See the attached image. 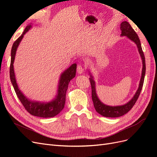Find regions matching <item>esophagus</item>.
Returning <instances> with one entry per match:
<instances>
[{"mask_svg": "<svg viewBox=\"0 0 157 157\" xmlns=\"http://www.w3.org/2000/svg\"><path fill=\"white\" fill-rule=\"evenodd\" d=\"M77 73L78 74H82L84 72V69L83 68L82 66L81 65H78L77 66Z\"/></svg>", "mask_w": 157, "mask_h": 157, "instance_id": "1", "label": "esophagus"}]
</instances>
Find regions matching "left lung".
<instances>
[{
	"instance_id": "1",
	"label": "left lung",
	"mask_w": 157,
	"mask_h": 157,
	"mask_svg": "<svg viewBox=\"0 0 157 157\" xmlns=\"http://www.w3.org/2000/svg\"><path fill=\"white\" fill-rule=\"evenodd\" d=\"M121 36H127L128 39L133 41L136 44L138 52L140 54L141 58L142 60V64H143V67H142L141 71V77L139 84V87L137 88L136 94L130 100L127 102L126 103L122 105H117V106H110L104 104L103 102L100 101L99 99L97 93H96V82L94 81V77L92 76L91 72L89 71V75L90 78H89L90 84H91L92 87V98L94 103V106L97 113L100 114L101 115L105 117H111V118H116L119 117L122 115H125L130 109L134 105L136 101L137 100L140 94L141 93L142 87H143L144 78L145 75V59L144 54L142 50L141 42L138 36L135 31L132 29L131 25L129 24L128 21H122L121 24Z\"/></svg>"
}]
</instances>
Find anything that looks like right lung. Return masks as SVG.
<instances>
[{"mask_svg": "<svg viewBox=\"0 0 157 157\" xmlns=\"http://www.w3.org/2000/svg\"><path fill=\"white\" fill-rule=\"evenodd\" d=\"M32 23L28 25L23 31V34L13 42L11 50V62L10 67V77L12 86L16 93L17 98L20 99L25 109L33 116L42 118H50L56 116L63 110L65 107L66 92H67L69 83L76 75L77 64L73 63L69 68L65 69L61 74L59 79L58 90L55 98L48 102H41L39 101L31 100L26 97L19 88L17 84L15 73L13 69V62L15 59L16 51L20 43L23 39L24 35L32 28Z\"/></svg>", "mask_w": 157, "mask_h": 157, "instance_id": "1", "label": "right lung"}]
</instances>
